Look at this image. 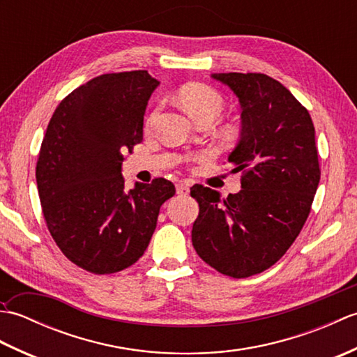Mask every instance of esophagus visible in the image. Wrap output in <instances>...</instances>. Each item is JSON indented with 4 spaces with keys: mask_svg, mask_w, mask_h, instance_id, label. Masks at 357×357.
Listing matches in <instances>:
<instances>
[{
    "mask_svg": "<svg viewBox=\"0 0 357 357\" xmlns=\"http://www.w3.org/2000/svg\"><path fill=\"white\" fill-rule=\"evenodd\" d=\"M188 192H190V185H188L187 183H179L176 184V193L178 195H188Z\"/></svg>",
    "mask_w": 357,
    "mask_h": 357,
    "instance_id": "esophagus-1",
    "label": "esophagus"
}]
</instances>
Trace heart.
Instances as JSON below:
<instances>
[{
    "mask_svg": "<svg viewBox=\"0 0 357 357\" xmlns=\"http://www.w3.org/2000/svg\"><path fill=\"white\" fill-rule=\"evenodd\" d=\"M179 101L183 104L185 112L190 115L196 123L202 119H211L215 121L221 115L225 101L222 95L218 92L216 89L210 87L207 84H187L179 90ZM158 109L150 113L146 124L147 127L153 124L156 119Z\"/></svg>",
    "mask_w": 357,
    "mask_h": 357,
    "instance_id": "b5f03b06",
    "label": "heart"
}]
</instances>
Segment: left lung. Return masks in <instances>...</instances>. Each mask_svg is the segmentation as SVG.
I'll use <instances>...</instances> for the list:
<instances>
[{"mask_svg": "<svg viewBox=\"0 0 357 357\" xmlns=\"http://www.w3.org/2000/svg\"><path fill=\"white\" fill-rule=\"evenodd\" d=\"M241 104V138L229 155L242 172L241 192L222 198L196 184L199 204L192 242L222 275L248 278L276 264L298 238L321 179L308 110L264 73H213Z\"/></svg>", "mask_w": 357, "mask_h": 357, "instance_id": "8db88e82", "label": "left lung"}]
</instances>
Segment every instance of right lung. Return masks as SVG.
<instances>
[{"label": "right lung", "mask_w": 357, "mask_h": 357, "mask_svg": "<svg viewBox=\"0 0 357 357\" xmlns=\"http://www.w3.org/2000/svg\"><path fill=\"white\" fill-rule=\"evenodd\" d=\"M158 84L147 70L96 77L59 102L44 135L36 185L45 224L67 259L95 275L139 259L174 195L164 178L127 190L121 174Z\"/></svg>", "instance_id": "add662e5"}]
</instances>
